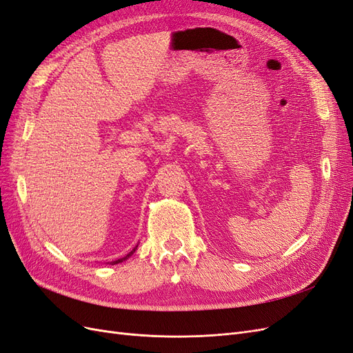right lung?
<instances>
[{
    "label": "right lung",
    "instance_id": "right-lung-1",
    "mask_svg": "<svg viewBox=\"0 0 353 353\" xmlns=\"http://www.w3.org/2000/svg\"><path fill=\"white\" fill-rule=\"evenodd\" d=\"M137 248H138V245H135V248H134V249H132L130 253H128V254L125 256V258H121V259H117V261H113V262H110V263H112V265H114V263H119V262H123V261H126V259L130 258V256H131V254H132V253L137 250Z\"/></svg>",
    "mask_w": 353,
    "mask_h": 353
}]
</instances>
